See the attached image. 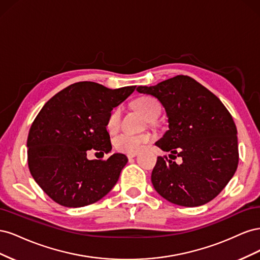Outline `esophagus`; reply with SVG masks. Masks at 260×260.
<instances>
[{"label": "esophagus", "instance_id": "obj_1", "mask_svg": "<svg viewBox=\"0 0 260 260\" xmlns=\"http://www.w3.org/2000/svg\"><path fill=\"white\" fill-rule=\"evenodd\" d=\"M137 155H138L137 153H130V154H128L127 156H128L129 159H131V158H135V157H136Z\"/></svg>", "mask_w": 260, "mask_h": 260}]
</instances>
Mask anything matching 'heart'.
I'll return each mask as SVG.
<instances>
[{"label": "heart", "mask_w": 260, "mask_h": 260, "mask_svg": "<svg viewBox=\"0 0 260 260\" xmlns=\"http://www.w3.org/2000/svg\"><path fill=\"white\" fill-rule=\"evenodd\" d=\"M137 107L148 121H154L160 113L159 103L155 99L149 96L140 98L137 103ZM121 109L119 107L115 108L109 115L107 119V130L109 132L115 131L120 123ZM152 141V137L148 133L143 135H131V133L122 132L114 138V146L121 153H138L141 149Z\"/></svg>", "instance_id": "heart-1"}]
</instances>
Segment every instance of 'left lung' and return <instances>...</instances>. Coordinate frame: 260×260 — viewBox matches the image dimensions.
<instances>
[{
    "label": "left lung",
    "instance_id": "1",
    "mask_svg": "<svg viewBox=\"0 0 260 260\" xmlns=\"http://www.w3.org/2000/svg\"><path fill=\"white\" fill-rule=\"evenodd\" d=\"M137 91L156 98L165 108L168 130L155 143L169 157H157L153 186L168 202L184 207L214 200L235 174L239 164L238 130L214 93L193 78L177 76Z\"/></svg>",
    "mask_w": 260,
    "mask_h": 260
}]
</instances>
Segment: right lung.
I'll use <instances>...</instances> for the list:
<instances>
[{"label":"right lung","mask_w":260,"mask_h":260,"mask_svg":"<svg viewBox=\"0 0 260 260\" xmlns=\"http://www.w3.org/2000/svg\"><path fill=\"white\" fill-rule=\"evenodd\" d=\"M135 89L136 85L113 90L91 81L77 82L55 94L36 117L27 140L29 170L59 205H90L117 183L127 156L116 153L106 160H90L86 153L92 148L112 151L107 119Z\"/></svg>","instance_id":"right-lung-1"}]
</instances>
